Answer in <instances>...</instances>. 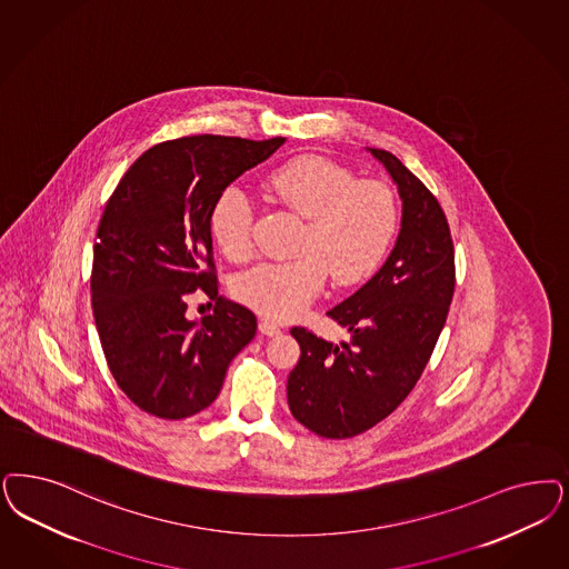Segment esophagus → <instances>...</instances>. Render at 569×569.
I'll return each mask as SVG.
<instances>
[{"mask_svg": "<svg viewBox=\"0 0 569 569\" xmlns=\"http://www.w3.org/2000/svg\"><path fill=\"white\" fill-rule=\"evenodd\" d=\"M258 330L264 333V336H277V333L281 332V328L271 319H260L258 321Z\"/></svg>", "mask_w": 569, "mask_h": 569, "instance_id": "34e87169", "label": "esophagus"}]
</instances>
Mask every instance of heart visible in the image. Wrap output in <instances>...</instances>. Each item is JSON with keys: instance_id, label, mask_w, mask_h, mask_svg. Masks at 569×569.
I'll return each mask as SVG.
<instances>
[{"instance_id": "heart-1", "label": "heart", "mask_w": 569, "mask_h": 569, "mask_svg": "<svg viewBox=\"0 0 569 569\" xmlns=\"http://www.w3.org/2000/svg\"><path fill=\"white\" fill-rule=\"evenodd\" d=\"M264 191L277 203L305 216L295 254L286 262H262L237 274L239 302L271 319H295L321 295L328 273L351 286L372 273L389 252L399 229L391 189L376 180H357L351 170L321 156H300L273 168ZM254 208L237 184L216 197L210 231L231 260L252 254Z\"/></svg>"}]
</instances>
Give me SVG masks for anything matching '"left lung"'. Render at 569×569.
<instances>
[{
    "instance_id": "left-lung-1",
    "label": "left lung",
    "mask_w": 569,
    "mask_h": 569,
    "mask_svg": "<svg viewBox=\"0 0 569 569\" xmlns=\"http://www.w3.org/2000/svg\"><path fill=\"white\" fill-rule=\"evenodd\" d=\"M401 197V229L380 271L328 315L351 332L333 345L292 328L300 359L288 378L296 420L326 439L372 429L410 395L446 326L456 286L450 224L437 197L382 149H368Z\"/></svg>"
}]
</instances>
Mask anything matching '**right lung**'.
I'll list each match as a JSON object with an SVG mask.
<instances>
[{
	"mask_svg": "<svg viewBox=\"0 0 569 569\" xmlns=\"http://www.w3.org/2000/svg\"><path fill=\"white\" fill-rule=\"evenodd\" d=\"M283 142L166 140L138 157L109 197L94 243L92 309L109 370L142 412L182 420L206 410L254 338V313L218 296L210 210ZM196 289L216 300V313L189 322L186 296Z\"/></svg>",
	"mask_w": 569,
	"mask_h": 569,
	"instance_id": "1",
	"label": "right lung"
}]
</instances>
